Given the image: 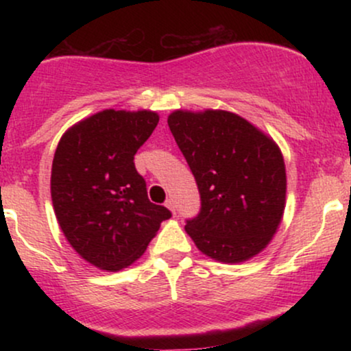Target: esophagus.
<instances>
[{"label":"esophagus","mask_w":351,"mask_h":351,"mask_svg":"<svg viewBox=\"0 0 351 351\" xmlns=\"http://www.w3.org/2000/svg\"><path fill=\"white\" fill-rule=\"evenodd\" d=\"M165 204H167V208H168V209H170V211L173 213V215H176V206H175V199H173V198H168V199H167V203H165Z\"/></svg>","instance_id":"esophagus-1"}]
</instances>
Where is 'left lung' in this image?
<instances>
[{
  "label": "left lung",
  "instance_id": "left-lung-1",
  "mask_svg": "<svg viewBox=\"0 0 351 351\" xmlns=\"http://www.w3.org/2000/svg\"><path fill=\"white\" fill-rule=\"evenodd\" d=\"M168 127L199 189L198 216L184 226L196 247L228 264L259 254L285 208L287 176L277 143L226 110H175Z\"/></svg>",
  "mask_w": 351,
  "mask_h": 351
}]
</instances>
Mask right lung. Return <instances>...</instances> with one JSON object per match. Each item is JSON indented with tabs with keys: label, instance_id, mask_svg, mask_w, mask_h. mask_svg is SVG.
Masks as SVG:
<instances>
[{
	"label": "right lung",
	"instance_id": "1",
	"mask_svg": "<svg viewBox=\"0 0 351 351\" xmlns=\"http://www.w3.org/2000/svg\"><path fill=\"white\" fill-rule=\"evenodd\" d=\"M152 110L99 112L72 125L56 148L51 196L64 236L102 271L135 263L171 217L148 199L134 156L158 125Z\"/></svg>",
	"mask_w": 351,
	"mask_h": 351
}]
</instances>
